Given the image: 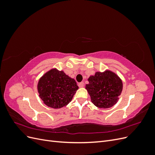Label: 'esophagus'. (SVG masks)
<instances>
[{
    "label": "esophagus",
    "mask_w": 155,
    "mask_h": 155,
    "mask_svg": "<svg viewBox=\"0 0 155 155\" xmlns=\"http://www.w3.org/2000/svg\"><path fill=\"white\" fill-rule=\"evenodd\" d=\"M78 86L80 87V88H82L84 87V83L83 82H81V83H78Z\"/></svg>",
    "instance_id": "34e87169"
}]
</instances>
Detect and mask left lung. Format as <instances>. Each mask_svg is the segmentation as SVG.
I'll list each match as a JSON object with an SVG mask.
<instances>
[{
  "instance_id": "obj_1",
  "label": "left lung",
  "mask_w": 155,
  "mask_h": 155,
  "mask_svg": "<svg viewBox=\"0 0 155 155\" xmlns=\"http://www.w3.org/2000/svg\"><path fill=\"white\" fill-rule=\"evenodd\" d=\"M86 89L92 102L99 108L107 109L114 106L121 94L123 83L117 75L110 70L96 72L88 79Z\"/></svg>"
}]
</instances>
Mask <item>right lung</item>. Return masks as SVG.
<instances>
[{"label":"right lung","mask_w":155,"mask_h":155,"mask_svg":"<svg viewBox=\"0 0 155 155\" xmlns=\"http://www.w3.org/2000/svg\"><path fill=\"white\" fill-rule=\"evenodd\" d=\"M78 89L74 79L55 68L41 77L37 85L39 96L44 104L54 109L67 105Z\"/></svg>","instance_id":"1"}]
</instances>
